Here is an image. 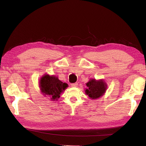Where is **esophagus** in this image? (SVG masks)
<instances>
[{
  "label": "esophagus",
  "instance_id": "esophagus-1",
  "mask_svg": "<svg viewBox=\"0 0 146 146\" xmlns=\"http://www.w3.org/2000/svg\"><path fill=\"white\" fill-rule=\"evenodd\" d=\"M70 86H71V87H77L78 86V83H71L70 84Z\"/></svg>",
  "mask_w": 146,
  "mask_h": 146
}]
</instances>
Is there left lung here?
<instances>
[{
	"mask_svg": "<svg viewBox=\"0 0 146 146\" xmlns=\"http://www.w3.org/2000/svg\"><path fill=\"white\" fill-rule=\"evenodd\" d=\"M86 85L87 88L85 93L91 99H97L102 96L107 90V85L102 79L96 80V79H90Z\"/></svg>",
	"mask_w": 146,
	"mask_h": 146,
	"instance_id": "1",
	"label": "left lung"
}]
</instances>
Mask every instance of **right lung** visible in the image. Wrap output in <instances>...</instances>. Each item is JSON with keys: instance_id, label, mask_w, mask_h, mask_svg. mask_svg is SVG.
Here are the masks:
<instances>
[{"instance_id": "obj_1", "label": "right lung", "mask_w": 146, "mask_h": 146, "mask_svg": "<svg viewBox=\"0 0 146 146\" xmlns=\"http://www.w3.org/2000/svg\"><path fill=\"white\" fill-rule=\"evenodd\" d=\"M39 85L42 93L54 101L58 100L61 92L68 87L67 83H63L57 77L48 74L44 75L41 78Z\"/></svg>"}]
</instances>
